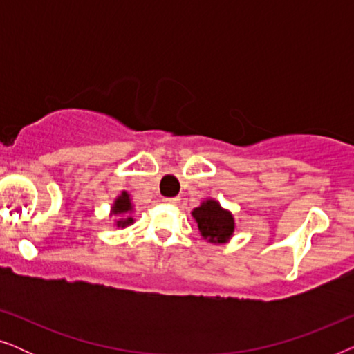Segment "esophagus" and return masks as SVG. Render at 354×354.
<instances>
[{
  "instance_id": "1",
  "label": "esophagus",
  "mask_w": 354,
  "mask_h": 354,
  "mask_svg": "<svg viewBox=\"0 0 354 354\" xmlns=\"http://www.w3.org/2000/svg\"><path fill=\"white\" fill-rule=\"evenodd\" d=\"M164 203H169V205H177V203H178V198H177V196H172V198H164Z\"/></svg>"
}]
</instances>
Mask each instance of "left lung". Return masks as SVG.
<instances>
[{
    "instance_id": "1",
    "label": "left lung",
    "mask_w": 354,
    "mask_h": 354,
    "mask_svg": "<svg viewBox=\"0 0 354 354\" xmlns=\"http://www.w3.org/2000/svg\"><path fill=\"white\" fill-rule=\"evenodd\" d=\"M193 217L198 222V230L205 239L214 243H224L234 232V217L229 211L222 209L214 200H207L200 207L193 209Z\"/></svg>"
}]
</instances>
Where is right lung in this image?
<instances>
[{
  "label": "right lung",
  "instance_id": "1",
  "mask_svg": "<svg viewBox=\"0 0 354 354\" xmlns=\"http://www.w3.org/2000/svg\"><path fill=\"white\" fill-rule=\"evenodd\" d=\"M130 209H132V206H130L129 195H127V193H122V195H120L118 200H115V205L113 207V212H114V214H127ZM130 221H132V219H130V217H129L127 221H119L118 224L119 225H125V224H129Z\"/></svg>",
  "mask_w": 354,
  "mask_h": 354
}]
</instances>
